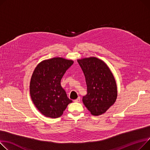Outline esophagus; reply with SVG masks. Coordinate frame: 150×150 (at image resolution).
I'll return each mask as SVG.
<instances>
[{
  "instance_id": "esophagus-1",
  "label": "esophagus",
  "mask_w": 150,
  "mask_h": 150,
  "mask_svg": "<svg viewBox=\"0 0 150 150\" xmlns=\"http://www.w3.org/2000/svg\"><path fill=\"white\" fill-rule=\"evenodd\" d=\"M80 101H81L80 97H78L77 99H75V100H74V101L76 102V103H79V102H80Z\"/></svg>"
}]
</instances>
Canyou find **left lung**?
<instances>
[{
    "label": "left lung",
    "mask_w": 150,
    "mask_h": 150,
    "mask_svg": "<svg viewBox=\"0 0 150 150\" xmlns=\"http://www.w3.org/2000/svg\"><path fill=\"white\" fill-rule=\"evenodd\" d=\"M84 74L87 95L83 102L93 115L104 113L116 101L117 86L114 76L107 64L95 57L78 59Z\"/></svg>",
    "instance_id": "obj_1"
}]
</instances>
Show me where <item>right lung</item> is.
Returning a JSON list of instances; mask_svg holds the SVG:
<instances>
[{
    "mask_svg": "<svg viewBox=\"0 0 150 150\" xmlns=\"http://www.w3.org/2000/svg\"><path fill=\"white\" fill-rule=\"evenodd\" d=\"M74 63L63 58H53L40 63L30 82V95L38 110L46 117H60L72 102L61 86V79Z\"/></svg>",
    "mask_w": 150,
    "mask_h": 150,
    "instance_id": "add662e5",
    "label": "right lung"
}]
</instances>
